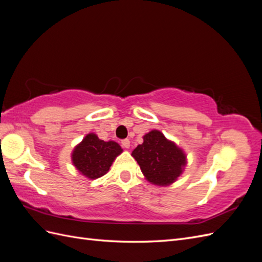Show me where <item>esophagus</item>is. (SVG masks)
Returning <instances> with one entry per match:
<instances>
[{"label": "esophagus", "mask_w": 262, "mask_h": 262, "mask_svg": "<svg viewBox=\"0 0 262 262\" xmlns=\"http://www.w3.org/2000/svg\"><path fill=\"white\" fill-rule=\"evenodd\" d=\"M121 144H122V146H123L124 148H129V147H130V141H129L128 139L122 140V141H121Z\"/></svg>", "instance_id": "34e87169"}]
</instances>
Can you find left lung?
Here are the masks:
<instances>
[{
    "mask_svg": "<svg viewBox=\"0 0 262 262\" xmlns=\"http://www.w3.org/2000/svg\"><path fill=\"white\" fill-rule=\"evenodd\" d=\"M131 155L140 165L145 179L160 187L173 184L187 165L184 149L158 130L146 133L143 143L134 148Z\"/></svg>",
    "mask_w": 262,
    "mask_h": 262,
    "instance_id": "8db88e82",
    "label": "left lung"
}]
</instances>
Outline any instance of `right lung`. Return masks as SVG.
<instances>
[{"mask_svg":"<svg viewBox=\"0 0 262 262\" xmlns=\"http://www.w3.org/2000/svg\"><path fill=\"white\" fill-rule=\"evenodd\" d=\"M122 150L117 142H105L95 133H89L74 147L71 160L78 172L93 180L106 175Z\"/></svg>","mask_w":262,"mask_h":262,"instance_id":"add662e5","label":"right lung"}]
</instances>
